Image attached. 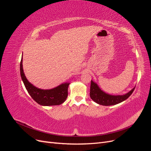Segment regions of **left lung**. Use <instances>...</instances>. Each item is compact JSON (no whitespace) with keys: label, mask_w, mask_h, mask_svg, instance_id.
Segmentation results:
<instances>
[{"label":"left lung","mask_w":151,"mask_h":151,"mask_svg":"<svg viewBox=\"0 0 151 151\" xmlns=\"http://www.w3.org/2000/svg\"><path fill=\"white\" fill-rule=\"evenodd\" d=\"M135 88V87L125 94L112 95L104 92L95 82L91 80L90 97L94 102L99 104L103 105V106H111V105H115L125 101L134 92Z\"/></svg>","instance_id":"8db88e82"}]
</instances>
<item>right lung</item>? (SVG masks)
Listing matches in <instances>:
<instances>
[{
	"label": "right lung",
	"instance_id": "obj_1",
	"mask_svg": "<svg viewBox=\"0 0 151 151\" xmlns=\"http://www.w3.org/2000/svg\"><path fill=\"white\" fill-rule=\"evenodd\" d=\"M20 73L26 90L35 101L42 106L60 105L64 102L68 96V88L70 83H65L50 89L36 88L26 77L22 67V56L20 63Z\"/></svg>",
	"mask_w": 151,
	"mask_h": 151
}]
</instances>
